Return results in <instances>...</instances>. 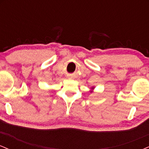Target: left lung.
Returning <instances> with one entry per match:
<instances>
[{"label":"left lung","instance_id":"8db88e82","mask_svg":"<svg viewBox=\"0 0 149 149\" xmlns=\"http://www.w3.org/2000/svg\"><path fill=\"white\" fill-rule=\"evenodd\" d=\"M92 89V90H90V92H93V90H94V89H95V87H92V88H91Z\"/></svg>","mask_w":149,"mask_h":149}]
</instances>
